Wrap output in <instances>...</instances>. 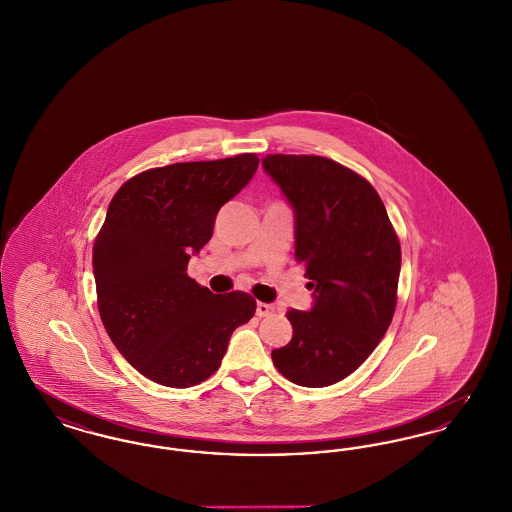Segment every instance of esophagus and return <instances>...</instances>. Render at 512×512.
I'll list each match as a JSON object with an SVG mask.
<instances>
[{"instance_id":"obj_1","label":"esophagus","mask_w":512,"mask_h":512,"mask_svg":"<svg viewBox=\"0 0 512 512\" xmlns=\"http://www.w3.org/2000/svg\"><path fill=\"white\" fill-rule=\"evenodd\" d=\"M274 305H268V303H257V315L259 317H270V315H274Z\"/></svg>"}]
</instances>
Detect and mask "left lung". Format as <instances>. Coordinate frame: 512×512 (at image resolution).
<instances>
[{
	"mask_svg": "<svg viewBox=\"0 0 512 512\" xmlns=\"http://www.w3.org/2000/svg\"><path fill=\"white\" fill-rule=\"evenodd\" d=\"M292 203L295 259L315 290L311 311L290 309L293 338L272 363L297 386L326 388L365 363L390 328L401 245L372 184L318 155L263 159Z\"/></svg>",
	"mask_w": 512,
	"mask_h": 512,
	"instance_id": "left-lung-1",
	"label": "left lung"
}]
</instances>
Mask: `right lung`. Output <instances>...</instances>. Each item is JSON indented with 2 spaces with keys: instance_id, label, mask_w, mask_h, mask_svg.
Listing matches in <instances>:
<instances>
[{
  "instance_id": "1",
  "label": "right lung",
  "mask_w": 512,
  "mask_h": 512,
  "mask_svg": "<svg viewBox=\"0 0 512 512\" xmlns=\"http://www.w3.org/2000/svg\"><path fill=\"white\" fill-rule=\"evenodd\" d=\"M257 167L255 153H240L149 169L109 203L92 255L99 317L122 357L161 386L205 382L232 332L255 315L249 293L215 295L186 268Z\"/></svg>"
}]
</instances>
